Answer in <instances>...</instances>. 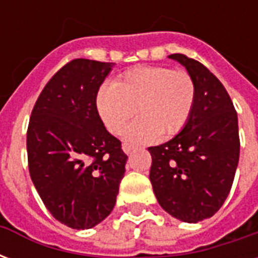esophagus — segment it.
I'll return each instance as SVG.
<instances>
[{"mask_svg":"<svg viewBox=\"0 0 258 258\" xmlns=\"http://www.w3.org/2000/svg\"><path fill=\"white\" fill-rule=\"evenodd\" d=\"M134 149H135V146H134V145H131V144H128V142H124V144H123V151H124V153H127V155H128L130 152L134 151Z\"/></svg>","mask_w":258,"mask_h":258,"instance_id":"esophagus-1","label":"esophagus"}]
</instances>
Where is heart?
Instances as JSON below:
<instances>
[{"instance_id": "1", "label": "heart", "mask_w": 258, "mask_h": 258, "mask_svg": "<svg viewBox=\"0 0 258 258\" xmlns=\"http://www.w3.org/2000/svg\"><path fill=\"white\" fill-rule=\"evenodd\" d=\"M195 102L194 77L166 66L131 69L116 83H103L96 95L99 116L112 134H120L137 110L140 116L127 130L133 141L178 134L189 121Z\"/></svg>"}]
</instances>
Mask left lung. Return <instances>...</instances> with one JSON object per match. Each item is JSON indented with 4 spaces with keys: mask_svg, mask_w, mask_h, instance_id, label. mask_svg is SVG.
I'll list each match as a JSON object with an SVG mask.
<instances>
[{
    "mask_svg": "<svg viewBox=\"0 0 258 258\" xmlns=\"http://www.w3.org/2000/svg\"><path fill=\"white\" fill-rule=\"evenodd\" d=\"M196 83V102L184 130L166 144L151 146L149 179L159 205L185 222L203 221L221 209L238 167V114L221 81L205 64L182 53Z\"/></svg>",
    "mask_w": 258,
    "mask_h": 258,
    "instance_id": "1",
    "label": "left lung"
}]
</instances>
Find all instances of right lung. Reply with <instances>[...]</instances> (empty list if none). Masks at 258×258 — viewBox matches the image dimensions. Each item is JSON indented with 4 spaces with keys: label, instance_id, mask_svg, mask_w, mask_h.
<instances>
[{
    "label": "right lung",
    "instance_id": "add662e5",
    "mask_svg": "<svg viewBox=\"0 0 258 258\" xmlns=\"http://www.w3.org/2000/svg\"><path fill=\"white\" fill-rule=\"evenodd\" d=\"M113 64L73 59L44 87L27 127L29 171L48 211L73 229L103 221L116 205L127 155L107 133L96 95Z\"/></svg>",
    "mask_w": 258,
    "mask_h": 258
}]
</instances>
